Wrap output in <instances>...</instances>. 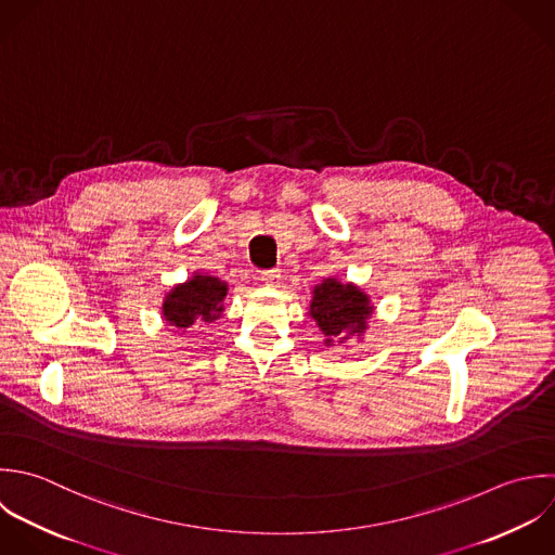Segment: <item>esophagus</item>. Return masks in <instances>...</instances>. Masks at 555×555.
Masks as SVG:
<instances>
[{
    "instance_id": "34e87169",
    "label": "esophagus",
    "mask_w": 555,
    "mask_h": 555,
    "mask_svg": "<svg viewBox=\"0 0 555 555\" xmlns=\"http://www.w3.org/2000/svg\"><path fill=\"white\" fill-rule=\"evenodd\" d=\"M261 281H263L266 285H279V281H281V270H276V268L263 270V272H261Z\"/></svg>"
}]
</instances>
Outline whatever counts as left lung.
Here are the masks:
<instances>
[{
	"mask_svg": "<svg viewBox=\"0 0 555 555\" xmlns=\"http://www.w3.org/2000/svg\"><path fill=\"white\" fill-rule=\"evenodd\" d=\"M370 313L372 307L367 302V296L354 285H341L328 279L313 292L311 318L328 337V346L333 341L344 344V333H363L365 318H370Z\"/></svg>",
	"mask_w": 555,
	"mask_h": 555,
	"instance_id": "1",
	"label": "left lung"
}]
</instances>
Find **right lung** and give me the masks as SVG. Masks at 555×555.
<instances>
[{
  "label": "right lung",
  "mask_w": 555,
  "mask_h": 555,
  "mask_svg": "<svg viewBox=\"0 0 555 555\" xmlns=\"http://www.w3.org/2000/svg\"><path fill=\"white\" fill-rule=\"evenodd\" d=\"M227 296V285L214 276L196 274L192 281L177 285L166 302L164 315L170 324L179 328L198 322H214L222 311V298Z\"/></svg>",
  "instance_id": "add662e5"
}]
</instances>
